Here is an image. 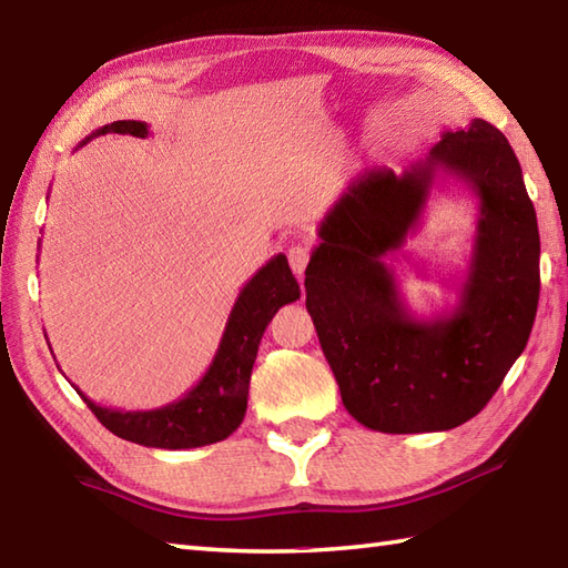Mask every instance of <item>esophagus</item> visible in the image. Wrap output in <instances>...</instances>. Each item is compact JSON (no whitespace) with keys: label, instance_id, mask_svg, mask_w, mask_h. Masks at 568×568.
Returning a JSON list of instances; mask_svg holds the SVG:
<instances>
[{"label":"esophagus","instance_id":"34e87169","mask_svg":"<svg viewBox=\"0 0 568 568\" xmlns=\"http://www.w3.org/2000/svg\"><path fill=\"white\" fill-rule=\"evenodd\" d=\"M287 261H291V268L297 277H303L307 263H310V246L307 244H293L287 248Z\"/></svg>","mask_w":568,"mask_h":568}]
</instances>
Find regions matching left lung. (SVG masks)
I'll return each mask as SVG.
<instances>
[{"label":"left lung","instance_id":"left-lung-1","mask_svg":"<svg viewBox=\"0 0 568 568\" xmlns=\"http://www.w3.org/2000/svg\"><path fill=\"white\" fill-rule=\"evenodd\" d=\"M437 172L479 200L469 273L454 311L415 318L384 256L418 225ZM305 271L307 312L361 425L385 434L464 425L525 352L539 303V232L523 168L500 131L470 119L425 161L354 178L320 224Z\"/></svg>","mask_w":568,"mask_h":568}]
</instances>
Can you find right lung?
I'll list each match as a JSON object with an SVG mask.
<instances>
[{"label":"right lung","mask_w":568,"mask_h":568,"mask_svg":"<svg viewBox=\"0 0 568 568\" xmlns=\"http://www.w3.org/2000/svg\"><path fill=\"white\" fill-rule=\"evenodd\" d=\"M102 134H129L146 139L149 124L122 119L80 141V146ZM300 297V285L283 253H277L258 273L241 287L236 303L229 312L220 348L207 373L195 388L180 400L155 409H112L92 403L80 388L78 395L102 425L116 437L153 449H195L226 439L244 422L248 403V381L253 361L258 354L261 336L277 310Z\"/></svg>","instance_id":"1"}]
</instances>
